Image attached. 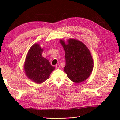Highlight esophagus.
<instances>
[{
	"mask_svg": "<svg viewBox=\"0 0 120 120\" xmlns=\"http://www.w3.org/2000/svg\"><path fill=\"white\" fill-rule=\"evenodd\" d=\"M56 68H60V65L59 64H57L56 65Z\"/></svg>",
	"mask_w": 120,
	"mask_h": 120,
	"instance_id": "esophagus-1",
	"label": "esophagus"
}]
</instances>
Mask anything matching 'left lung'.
Segmentation results:
<instances>
[{
	"instance_id": "left-lung-1",
	"label": "left lung",
	"mask_w": 120,
	"mask_h": 120,
	"mask_svg": "<svg viewBox=\"0 0 120 120\" xmlns=\"http://www.w3.org/2000/svg\"><path fill=\"white\" fill-rule=\"evenodd\" d=\"M65 50V67L63 68L68 78L75 83L87 79L93 68V61L87 47L76 39H70L68 43L61 40Z\"/></svg>"
}]
</instances>
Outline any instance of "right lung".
Returning a JSON list of instances; mask_svg holds the SVG:
<instances>
[{
    "label": "right lung",
    "mask_w": 120,
    "mask_h": 120,
    "mask_svg": "<svg viewBox=\"0 0 120 120\" xmlns=\"http://www.w3.org/2000/svg\"><path fill=\"white\" fill-rule=\"evenodd\" d=\"M43 48L36 43L30 47L25 60L24 70L26 76L37 83H42L49 78L55 70L46 59L43 57Z\"/></svg>",
    "instance_id": "add662e5"
}]
</instances>
